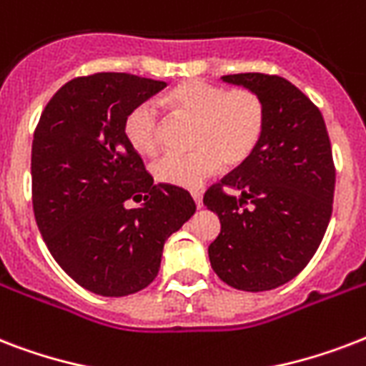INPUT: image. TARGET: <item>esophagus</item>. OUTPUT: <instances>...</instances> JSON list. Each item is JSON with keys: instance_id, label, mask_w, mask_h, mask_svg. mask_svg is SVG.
Segmentation results:
<instances>
[{"instance_id": "esophagus-1", "label": "esophagus", "mask_w": 366, "mask_h": 366, "mask_svg": "<svg viewBox=\"0 0 366 366\" xmlns=\"http://www.w3.org/2000/svg\"><path fill=\"white\" fill-rule=\"evenodd\" d=\"M192 197H194V201H195V205L199 207H203V195L199 194V192H192Z\"/></svg>"}]
</instances>
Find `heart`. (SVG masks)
I'll list each match as a JSON object with an SVG mask.
<instances>
[{"mask_svg":"<svg viewBox=\"0 0 366 366\" xmlns=\"http://www.w3.org/2000/svg\"><path fill=\"white\" fill-rule=\"evenodd\" d=\"M172 114L194 119L192 154L165 155L154 165L161 184L197 188L224 167L243 165L260 144L266 127V108L249 89H232L192 79L180 83L163 100ZM127 142L142 155H155L163 144V117L152 102L134 106L123 125Z\"/></svg>","mask_w":366,"mask_h":366,"instance_id":"heart-1","label":"heart"}]
</instances>
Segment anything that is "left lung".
I'll return each mask as SVG.
<instances>
[{
    "instance_id": "8db88e82",
    "label": "left lung",
    "mask_w": 366,
    "mask_h": 366,
    "mask_svg": "<svg viewBox=\"0 0 366 366\" xmlns=\"http://www.w3.org/2000/svg\"><path fill=\"white\" fill-rule=\"evenodd\" d=\"M222 81L260 97L266 127L249 159L203 197L220 218L209 260L234 289H277L307 266L329 226L336 182L329 132L317 106L283 77L234 74Z\"/></svg>"
}]
</instances>
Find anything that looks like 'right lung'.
Wrapping results in <instances>:
<instances>
[{"instance_id":"right-lung-1","label":"right lung","mask_w":366,"mask_h":366,"mask_svg":"<svg viewBox=\"0 0 366 366\" xmlns=\"http://www.w3.org/2000/svg\"><path fill=\"white\" fill-rule=\"evenodd\" d=\"M165 87L116 71L76 77L49 100L34 132L37 228L59 266L94 295L146 289L165 241L195 212L186 189L154 184L123 132L129 112ZM129 199L144 203L127 209Z\"/></svg>"}]
</instances>
